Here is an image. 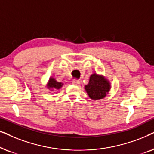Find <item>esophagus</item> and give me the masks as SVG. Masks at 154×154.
<instances>
[{"label":"esophagus","mask_w":154,"mask_h":154,"mask_svg":"<svg viewBox=\"0 0 154 154\" xmlns=\"http://www.w3.org/2000/svg\"><path fill=\"white\" fill-rule=\"evenodd\" d=\"M72 83L73 84V85H79L80 84V81H77V80H73L72 81Z\"/></svg>","instance_id":"esophagus-1"}]
</instances>
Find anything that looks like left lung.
Returning <instances> with one entry per match:
<instances>
[{"label":"left lung","mask_w":154,"mask_h":154,"mask_svg":"<svg viewBox=\"0 0 154 154\" xmlns=\"http://www.w3.org/2000/svg\"><path fill=\"white\" fill-rule=\"evenodd\" d=\"M85 91L92 100L104 98L111 89V83L106 77L102 75L93 73L90 75L88 85L85 86Z\"/></svg>","instance_id":"1"}]
</instances>
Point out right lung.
<instances>
[{"label": "right lung", "mask_w": 154, "mask_h": 154, "mask_svg": "<svg viewBox=\"0 0 154 154\" xmlns=\"http://www.w3.org/2000/svg\"><path fill=\"white\" fill-rule=\"evenodd\" d=\"M62 85H63L62 83H61V82H57L54 78H52V77L50 78L49 81H48L47 85H46L48 89L52 90V91L53 90L60 89V88L62 87Z\"/></svg>", "instance_id": "add662e5"}]
</instances>
